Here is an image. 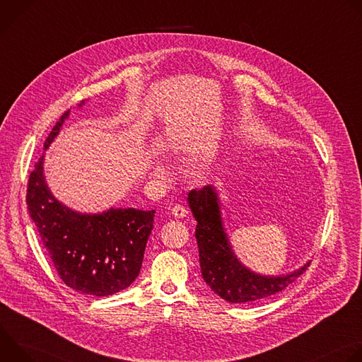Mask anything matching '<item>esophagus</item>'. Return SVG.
Here are the masks:
<instances>
[{"mask_svg":"<svg viewBox=\"0 0 362 362\" xmlns=\"http://www.w3.org/2000/svg\"><path fill=\"white\" fill-rule=\"evenodd\" d=\"M172 215L175 216V218H179V219H182V218H185L186 215H187V209L185 208L183 204H175L173 208H172Z\"/></svg>","mask_w":362,"mask_h":362,"instance_id":"1","label":"esophagus"}]
</instances>
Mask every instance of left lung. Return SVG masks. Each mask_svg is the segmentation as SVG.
<instances>
[{"label": "left lung", "mask_w": 362, "mask_h": 362, "mask_svg": "<svg viewBox=\"0 0 362 362\" xmlns=\"http://www.w3.org/2000/svg\"><path fill=\"white\" fill-rule=\"evenodd\" d=\"M189 206L197 221L196 240L202 276L222 299L240 303L253 302L284 291L296 281L309 262L300 269L282 276H262L246 269L233 255L228 242L214 186L193 189L187 196Z\"/></svg>", "instance_id": "8db88e82"}]
</instances>
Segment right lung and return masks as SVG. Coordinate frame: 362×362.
Here are the masks:
<instances>
[{
    "mask_svg": "<svg viewBox=\"0 0 362 362\" xmlns=\"http://www.w3.org/2000/svg\"><path fill=\"white\" fill-rule=\"evenodd\" d=\"M66 112L45 139L44 148L59 134ZM41 156L30 173L28 212L60 279L70 288L109 296L127 288L140 274L154 211L110 209L81 215L60 203L48 190Z\"/></svg>",
    "mask_w": 362,
    "mask_h": 362,
    "instance_id": "1",
    "label": "right lung"
}]
</instances>
